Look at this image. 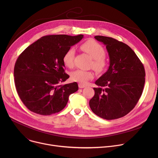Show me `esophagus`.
Here are the masks:
<instances>
[{"mask_svg":"<svg viewBox=\"0 0 158 158\" xmlns=\"http://www.w3.org/2000/svg\"><path fill=\"white\" fill-rule=\"evenodd\" d=\"M79 88H84V87H85V85H84V84H79Z\"/></svg>","mask_w":158,"mask_h":158,"instance_id":"1","label":"esophagus"}]
</instances>
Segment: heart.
<instances>
[{
	"label": "heart",
	"mask_w": 158,
	"mask_h": 158,
	"mask_svg": "<svg viewBox=\"0 0 158 158\" xmlns=\"http://www.w3.org/2000/svg\"><path fill=\"white\" fill-rule=\"evenodd\" d=\"M81 48L93 59L91 66L98 72L102 71L106 65L105 60L106 52L103 47L98 42L94 40H89L84 43ZM75 57V49L71 48L64 54L62 60L65 66L72 68L74 66ZM94 77L93 71H87L82 69H77L71 73V79L74 82L85 84L88 81Z\"/></svg>",
	"instance_id": "obj_1"
}]
</instances>
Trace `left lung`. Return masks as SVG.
Returning <instances> with one entry per match:
<instances>
[{
	"mask_svg": "<svg viewBox=\"0 0 158 158\" xmlns=\"http://www.w3.org/2000/svg\"><path fill=\"white\" fill-rule=\"evenodd\" d=\"M94 38L106 46L109 67L95 82L98 87H94L95 94L89 106L102 119H118L127 114L140 99L145 83L144 67L127 44L106 36Z\"/></svg>",
	"mask_w": 158,
	"mask_h": 158,
	"instance_id": "8db88e82",
	"label": "left lung"
}]
</instances>
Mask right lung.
Wrapping results in <instances>:
<instances>
[{
	"label": "right lung",
	"instance_id": "add662e5",
	"mask_svg": "<svg viewBox=\"0 0 158 158\" xmlns=\"http://www.w3.org/2000/svg\"><path fill=\"white\" fill-rule=\"evenodd\" d=\"M83 37L81 34L43 36L20 54L14 66L15 85L20 99L31 111L43 116L59 112L77 91V82L60 84L69 77L62 58Z\"/></svg>",
	"mask_w": 158,
	"mask_h": 158
}]
</instances>
